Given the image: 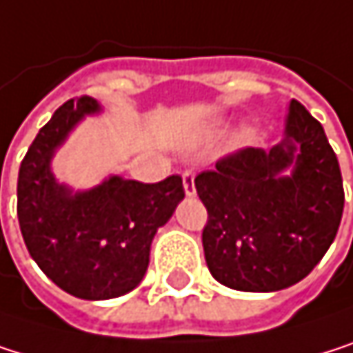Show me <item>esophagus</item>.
Returning <instances> with one entry per match:
<instances>
[{"instance_id": "obj_1", "label": "esophagus", "mask_w": 353, "mask_h": 353, "mask_svg": "<svg viewBox=\"0 0 353 353\" xmlns=\"http://www.w3.org/2000/svg\"><path fill=\"white\" fill-rule=\"evenodd\" d=\"M194 171H184L182 173V184H184V192H186V196H194L196 194V186H194Z\"/></svg>"}]
</instances>
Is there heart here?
Instances as JSON below:
<instances>
[{
    "label": "heart",
    "instance_id": "obj_1",
    "mask_svg": "<svg viewBox=\"0 0 353 353\" xmlns=\"http://www.w3.org/2000/svg\"><path fill=\"white\" fill-rule=\"evenodd\" d=\"M219 132H221V123L217 121V123L211 125V130L207 132V136H209V138H215ZM252 138H254V130H252V128H242V130L234 136V146H244V144L252 142Z\"/></svg>",
    "mask_w": 353,
    "mask_h": 353
}]
</instances>
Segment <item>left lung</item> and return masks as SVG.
Segmentation results:
<instances>
[{"mask_svg":"<svg viewBox=\"0 0 353 353\" xmlns=\"http://www.w3.org/2000/svg\"><path fill=\"white\" fill-rule=\"evenodd\" d=\"M194 186L209 211L207 267L238 292H279L302 281L333 244L343 215L337 157L296 99L281 142L219 161Z\"/></svg>","mask_w":353,"mask_h":353,"instance_id":"8db88e82","label":"left lung"}]
</instances>
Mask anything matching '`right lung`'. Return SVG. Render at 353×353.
Returning a JSON list of instances; mask_svg holds the SVG:
<instances>
[{
	"label": "right lung",
	"instance_id": "obj_1",
	"mask_svg": "<svg viewBox=\"0 0 353 353\" xmlns=\"http://www.w3.org/2000/svg\"><path fill=\"white\" fill-rule=\"evenodd\" d=\"M103 111L92 97L63 103L39 130L18 173V221L32 261L82 300H111L138 288L157 230L184 201L180 175L159 184L107 175L84 190L55 178L57 150L82 119Z\"/></svg>",
	"mask_w": 353,
	"mask_h": 353
}]
</instances>
